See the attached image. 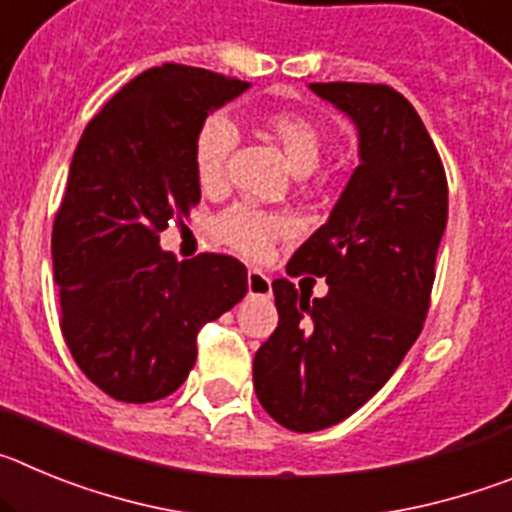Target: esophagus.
Returning <instances> with one entry per match:
<instances>
[{"label":"esophagus","instance_id":"obj_1","mask_svg":"<svg viewBox=\"0 0 512 512\" xmlns=\"http://www.w3.org/2000/svg\"><path fill=\"white\" fill-rule=\"evenodd\" d=\"M271 292V282L264 271L251 269L248 271V295L251 297H266Z\"/></svg>","mask_w":512,"mask_h":512}]
</instances>
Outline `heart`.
I'll use <instances>...</instances> for the list:
<instances>
[{"label": "heart", "mask_w": 512, "mask_h": 512, "mask_svg": "<svg viewBox=\"0 0 512 512\" xmlns=\"http://www.w3.org/2000/svg\"><path fill=\"white\" fill-rule=\"evenodd\" d=\"M271 138L277 140L279 148L287 156L289 166L300 174H307L318 166L323 153V133L315 122L300 112H269L264 120ZM238 130L233 120L223 112L210 115L197 130L194 138V174L202 189H215L223 184L225 161L233 151ZM289 230V220L277 212H264L256 207H230L228 212L217 217V238L248 256H261L269 243Z\"/></svg>", "instance_id": "heart-1"}]
</instances>
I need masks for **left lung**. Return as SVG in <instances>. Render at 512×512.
Listing matches in <instances>:
<instances>
[{"label":"left lung","mask_w":512,"mask_h":512,"mask_svg":"<svg viewBox=\"0 0 512 512\" xmlns=\"http://www.w3.org/2000/svg\"><path fill=\"white\" fill-rule=\"evenodd\" d=\"M356 125L359 166L289 274L325 277L328 295L274 279L279 325L253 359L266 413L323 431L372 400L423 330L449 217L441 158L413 104L382 84H310Z\"/></svg>","instance_id":"1"}]
</instances>
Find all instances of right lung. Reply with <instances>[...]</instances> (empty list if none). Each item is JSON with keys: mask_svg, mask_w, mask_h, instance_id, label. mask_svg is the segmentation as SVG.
Masks as SVG:
<instances>
[{"mask_svg": "<svg viewBox=\"0 0 512 512\" xmlns=\"http://www.w3.org/2000/svg\"><path fill=\"white\" fill-rule=\"evenodd\" d=\"M248 81L164 63L92 117L53 223L61 330L104 395L153 402L182 387L197 333L238 305L248 271L223 253L179 261L158 233L200 205L194 138Z\"/></svg>", "mask_w": 512, "mask_h": 512, "instance_id": "add662e5", "label": "right lung"}]
</instances>
